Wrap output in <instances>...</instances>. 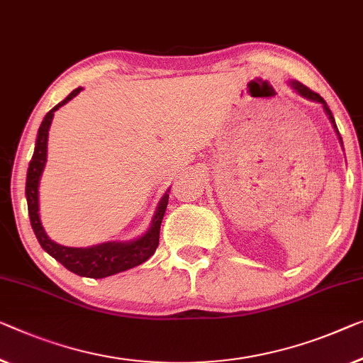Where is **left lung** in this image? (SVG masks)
Segmentation results:
<instances>
[{
  "label": "left lung",
  "instance_id": "obj_1",
  "mask_svg": "<svg viewBox=\"0 0 363 363\" xmlns=\"http://www.w3.org/2000/svg\"><path fill=\"white\" fill-rule=\"evenodd\" d=\"M289 84H290V88L294 89L295 93L298 94V96L305 97V99H308V101H313V102H320V104H323V109H324V112H326V116H328V118H329V122L333 123V128H334V132H336V135H337V138H339V143L342 145V137H340V133H339V130H337V125H336V121H334V117H333V112H331V109H329V107H328L326 101H324L323 97H321L320 94H318V93H313L311 89H308L305 84L298 83V81L291 79V81H289Z\"/></svg>",
  "mask_w": 363,
  "mask_h": 363
}]
</instances>
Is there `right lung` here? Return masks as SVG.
I'll return each mask as SVG.
<instances>
[{"instance_id": "obj_1", "label": "right lung", "mask_w": 363, "mask_h": 363, "mask_svg": "<svg viewBox=\"0 0 363 363\" xmlns=\"http://www.w3.org/2000/svg\"><path fill=\"white\" fill-rule=\"evenodd\" d=\"M83 88H77L72 91L62 102L47 112L39 127L35 138V148L32 160L27 169L26 179V199L27 210H29V218L32 230H34L37 241L40 242L42 250L50 254L53 259H57L62 266L72 270L73 274L81 277L91 279H104L109 275L123 272L132 267H137L140 264L153 256L160 242V228L161 221L167 207V199H169V189L161 197L158 207L155 210L153 218H151L150 228L142 236L135 238L130 241H107L101 245L86 246V247H69L62 246L58 242L52 241L43 230L40 215H39V184L43 172V167L47 163V143H48V130H50L53 113L60 109L62 106L72 101L74 96H78Z\"/></svg>"}]
</instances>
